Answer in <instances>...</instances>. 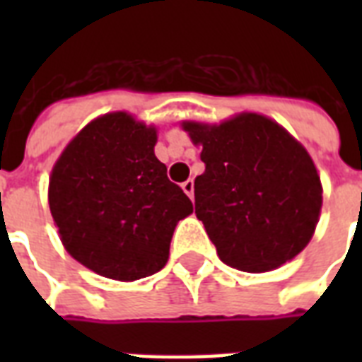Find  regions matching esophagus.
I'll list each match as a JSON object with an SVG mask.
<instances>
[{
    "mask_svg": "<svg viewBox=\"0 0 362 362\" xmlns=\"http://www.w3.org/2000/svg\"><path fill=\"white\" fill-rule=\"evenodd\" d=\"M182 189L186 192L187 197H189V199L193 197V180H192V178H187V180L182 184Z\"/></svg>",
    "mask_w": 362,
    "mask_h": 362,
    "instance_id": "34e87169",
    "label": "esophagus"
}]
</instances>
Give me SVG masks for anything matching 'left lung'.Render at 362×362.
I'll use <instances>...</instances> for the list:
<instances>
[{"label":"left lung","instance_id":"1","mask_svg":"<svg viewBox=\"0 0 362 362\" xmlns=\"http://www.w3.org/2000/svg\"><path fill=\"white\" fill-rule=\"evenodd\" d=\"M184 129L203 146L195 214L221 261L267 272L303 252L323 203L308 152L276 122L252 112L220 125L186 122Z\"/></svg>","mask_w":362,"mask_h":362}]
</instances>
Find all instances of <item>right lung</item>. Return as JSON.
<instances>
[{
	"mask_svg": "<svg viewBox=\"0 0 362 362\" xmlns=\"http://www.w3.org/2000/svg\"><path fill=\"white\" fill-rule=\"evenodd\" d=\"M156 129L129 115H105L69 142L52 169L48 204L65 250L112 280L163 269L176 223L193 212L156 158Z\"/></svg>",
	"mask_w": 362,
	"mask_h": 362,
	"instance_id": "obj_1",
	"label": "right lung"
}]
</instances>
